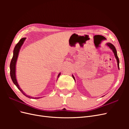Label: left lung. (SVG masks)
Returning a JSON list of instances; mask_svg holds the SVG:
<instances>
[{"label":"left lung","instance_id":"obj_1","mask_svg":"<svg viewBox=\"0 0 129 129\" xmlns=\"http://www.w3.org/2000/svg\"><path fill=\"white\" fill-rule=\"evenodd\" d=\"M107 46H108L109 47V48H110L112 50L113 52H114L115 56V57H116V58L117 61L118 68V69H119V58H118V56H117V51H116V48H115V46H114V45H113L112 44H111V43H108V44H107ZM72 76H73V79H74V80H75V78H74V76L72 75Z\"/></svg>","mask_w":129,"mask_h":129}]
</instances>
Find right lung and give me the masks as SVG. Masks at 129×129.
Returning <instances> with one entry per match:
<instances>
[{
    "label": "right lung",
    "instance_id": "obj_1",
    "mask_svg": "<svg viewBox=\"0 0 129 129\" xmlns=\"http://www.w3.org/2000/svg\"><path fill=\"white\" fill-rule=\"evenodd\" d=\"M26 39V38H23L20 40V41H19V42L18 44L15 45V47L14 48V50H13V57L12 58L11 63H10V76L11 77V79L12 80L13 82L14 83V84L16 85L17 87L18 88V89H19L23 94H24L25 96H26V97H28V98L32 99L33 98L32 97H30L28 95H26V93L22 91V90L20 88L19 85L18 83V82L17 81V79H16V76H15V66H16V62L17 61V58H18V54L19 53V51H20V49L21 46L22 45V44H24V42L25 41ZM61 73L58 74V75L57 76V79L59 77V76L60 75ZM35 99H40V97H35Z\"/></svg>",
    "mask_w": 129,
    "mask_h": 129
}]
</instances>
